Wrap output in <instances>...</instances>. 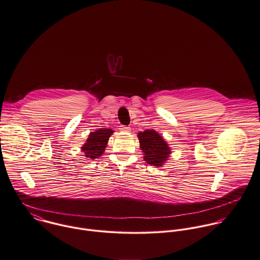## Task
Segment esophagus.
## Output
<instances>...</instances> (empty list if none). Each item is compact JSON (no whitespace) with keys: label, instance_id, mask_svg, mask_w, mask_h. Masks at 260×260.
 Wrapping results in <instances>:
<instances>
[{"label":"esophagus","instance_id":"obj_1","mask_svg":"<svg viewBox=\"0 0 260 260\" xmlns=\"http://www.w3.org/2000/svg\"><path fill=\"white\" fill-rule=\"evenodd\" d=\"M119 129L121 132H129L131 131V127L129 126H125V125H120L119 126Z\"/></svg>","mask_w":260,"mask_h":260}]
</instances>
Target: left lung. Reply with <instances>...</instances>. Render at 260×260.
I'll use <instances>...</instances> for the list:
<instances>
[{
  "instance_id": "8db88e82",
  "label": "left lung",
  "mask_w": 260,
  "mask_h": 260,
  "mask_svg": "<svg viewBox=\"0 0 260 260\" xmlns=\"http://www.w3.org/2000/svg\"><path fill=\"white\" fill-rule=\"evenodd\" d=\"M140 147L143 151L144 161L153 166H162L169 155L170 148L165 140L154 129H146L138 134Z\"/></svg>"
}]
</instances>
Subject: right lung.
<instances>
[{"label": "right lung", "mask_w": 260, "mask_h": 260, "mask_svg": "<svg viewBox=\"0 0 260 260\" xmlns=\"http://www.w3.org/2000/svg\"><path fill=\"white\" fill-rule=\"evenodd\" d=\"M113 131L110 128H99L91 133L87 139V142L82 147V151L89 159L99 158L106 148L107 142Z\"/></svg>", "instance_id": "1"}]
</instances>
